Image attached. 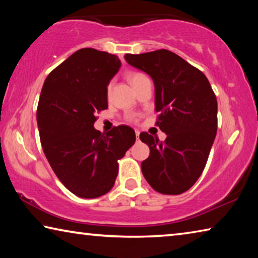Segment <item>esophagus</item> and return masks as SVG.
I'll return each instance as SVG.
<instances>
[{"label":"esophagus","mask_w":258,"mask_h":258,"mask_svg":"<svg viewBox=\"0 0 258 258\" xmlns=\"http://www.w3.org/2000/svg\"><path fill=\"white\" fill-rule=\"evenodd\" d=\"M135 135H137V140H139V137H140V132H139V131H135Z\"/></svg>","instance_id":"esophagus-1"}]
</instances>
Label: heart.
Wrapping results in <instances>:
<instances>
[{
    "label": "heart",
    "instance_id": "heart-1",
    "mask_svg": "<svg viewBox=\"0 0 258 258\" xmlns=\"http://www.w3.org/2000/svg\"><path fill=\"white\" fill-rule=\"evenodd\" d=\"M145 78H147V76L143 75V74H141V73H131V74H128V81H130L131 84H132L133 87L135 85H138L139 83L145 80ZM108 90H110V86L108 87Z\"/></svg>",
    "mask_w": 258,
    "mask_h": 258
}]
</instances>
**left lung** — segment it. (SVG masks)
<instances>
[{"instance_id":"left-lung-1","label":"left lung","mask_w":258,"mask_h":258,"mask_svg":"<svg viewBox=\"0 0 258 258\" xmlns=\"http://www.w3.org/2000/svg\"><path fill=\"white\" fill-rule=\"evenodd\" d=\"M131 66L148 74L155 85L157 125L164 142L143 132L150 155L142 174L157 192L180 195L202 175L217 131V101L207 77L168 50L125 54Z\"/></svg>"}]
</instances>
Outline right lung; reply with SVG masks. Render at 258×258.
I'll list each match as a JSON object with an SVG mask.
<instances>
[{
	"label": "right lung",
	"instance_id": "obj_1",
	"mask_svg": "<svg viewBox=\"0 0 258 258\" xmlns=\"http://www.w3.org/2000/svg\"><path fill=\"white\" fill-rule=\"evenodd\" d=\"M121 66L115 54L81 49L53 69L43 84L37 126L47 161L67 189L98 198L115 184L117 160L135 142L120 125L107 133L94 128L95 113L108 108V85Z\"/></svg>",
	"mask_w": 258,
	"mask_h": 258
}]
</instances>
